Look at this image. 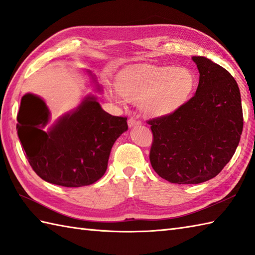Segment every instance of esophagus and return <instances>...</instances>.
Listing matches in <instances>:
<instances>
[{
    "instance_id": "1",
    "label": "esophagus",
    "mask_w": 255,
    "mask_h": 255,
    "mask_svg": "<svg viewBox=\"0 0 255 255\" xmlns=\"http://www.w3.org/2000/svg\"><path fill=\"white\" fill-rule=\"evenodd\" d=\"M136 125H140V122L137 121L136 118L131 117V118L128 119V126L129 127H133V126H136Z\"/></svg>"
}]
</instances>
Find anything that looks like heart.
<instances>
[{
    "mask_svg": "<svg viewBox=\"0 0 255 255\" xmlns=\"http://www.w3.org/2000/svg\"><path fill=\"white\" fill-rule=\"evenodd\" d=\"M196 78L185 67H132L117 75L116 90L128 102L141 104L149 116H165L178 110L191 96ZM116 101L121 97L115 95Z\"/></svg>",
    "mask_w": 255,
    "mask_h": 255,
    "instance_id": "heart-1",
    "label": "heart"
}]
</instances>
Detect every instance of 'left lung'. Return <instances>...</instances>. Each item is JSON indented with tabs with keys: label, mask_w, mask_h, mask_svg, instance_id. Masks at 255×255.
Masks as SVG:
<instances>
[{
	"label": "left lung",
	"mask_w": 255,
	"mask_h": 255,
	"mask_svg": "<svg viewBox=\"0 0 255 255\" xmlns=\"http://www.w3.org/2000/svg\"><path fill=\"white\" fill-rule=\"evenodd\" d=\"M196 93L169 115L148 121L153 133L150 162L164 180L198 184L218 175L234 156L243 129L241 95L235 78L205 57Z\"/></svg>",
	"instance_id": "obj_1"
}]
</instances>
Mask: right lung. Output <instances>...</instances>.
Segmentation results:
<instances>
[{"mask_svg":"<svg viewBox=\"0 0 255 255\" xmlns=\"http://www.w3.org/2000/svg\"><path fill=\"white\" fill-rule=\"evenodd\" d=\"M91 77L96 82L94 75ZM97 90L101 91L100 85ZM49 119L50 112L39 96L28 93L21 97L16 129L27 160L42 180L64 187L91 185L100 180L112 147L128 129L126 117L106 113L93 95L45 131Z\"/></svg>","mask_w":255,"mask_h":255,"instance_id":"1","label":"right lung"}]
</instances>
